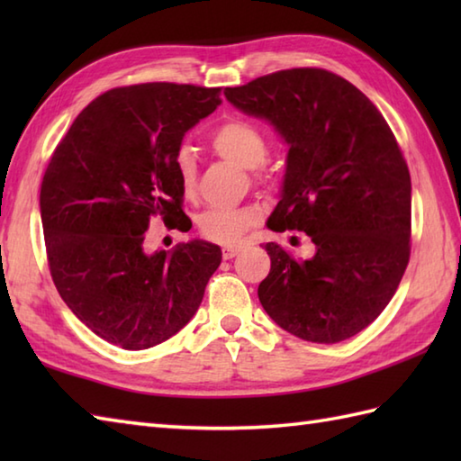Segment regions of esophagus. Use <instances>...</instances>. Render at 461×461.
<instances>
[{
  "label": "esophagus",
  "instance_id": "obj_1",
  "mask_svg": "<svg viewBox=\"0 0 461 461\" xmlns=\"http://www.w3.org/2000/svg\"><path fill=\"white\" fill-rule=\"evenodd\" d=\"M240 251H241L240 246H225V248L221 249V258H223V259H231V258H236Z\"/></svg>",
  "mask_w": 461,
  "mask_h": 461
}]
</instances>
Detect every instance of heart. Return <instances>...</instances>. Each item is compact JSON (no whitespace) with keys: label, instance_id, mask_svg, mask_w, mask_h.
Here are the masks:
<instances>
[{"label":"heart","instance_id":"heart-1","mask_svg":"<svg viewBox=\"0 0 461 461\" xmlns=\"http://www.w3.org/2000/svg\"><path fill=\"white\" fill-rule=\"evenodd\" d=\"M212 149L223 160L241 166L248 170H258L266 164L269 156L267 136L259 126L243 119L225 121L212 134ZM174 172L180 188L185 195L195 192L198 180V162L190 149H182L174 156ZM259 221V210L256 205H241V208H210L200 220V231L205 240L218 243H236L246 231Z\"/></svg>","mask_w":461,"mask_h":461}]
</instances>
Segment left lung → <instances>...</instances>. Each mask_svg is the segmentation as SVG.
<instances>
[{
	"instance_id": "left-lung-1",
	"label": "left lung",
	"mask_w": 461,
	"mask_h": 461,
	"mask_svg": "<svg viewBox=\"0 0 461 461\" xmlns=\"http://www.w3.org/2000/svg\"><path fill=\"white\" fill-rule=\"evenodd\" d=\"M223 95L289 146L267 228L315 243L311 259L266 243L263 309L303 340L355 337L394 297L410 259L412 184L393 131L366 95L325 68H287Z\"/></svg>"
}]
</instances>
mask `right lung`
I'll use <instances>...</instances> for the list:
<instances>
[{
  "label": "right lung",
  "instance_id": "right-lung-1",
  "mask_svg": "<svg viewBox=\"0 0 461 461\" xmlns=\"http://www.w3.org/2000/svg\"><path fill=\"white\" fill-rule=\"evenodd\" d=\"M220 89L146 83L113 89L77 116L49 162L39 208L59 295L96 337L144 350L188 325L221 249L192 240L144 249L152 215L184 220L174 156ZM180 230V228H178Z\"/></svg>",
  "mask_w": 461,
  "mask_h": 461
}]
</instances>
